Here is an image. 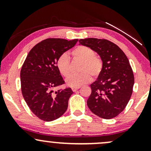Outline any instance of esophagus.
<instances>
[{"mask_svg": "<svg viewBox=\"0 0 151 151\" xmlns=\"http://www.w3.org/2000/svg\"><path fill=\"white\" fill-rule=\"evenodd\" d=\"M79 88H80V87H79V86H78V87H72V91H77V90L79 89Z\"/></svg>", "mask_w": 151, "mask_h": 151, "instance_id": "34e87169", "label": "esophagus"}]
</instances>
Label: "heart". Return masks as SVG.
<instances>
[{
    "label": "heart",
    "instance_id": "heart-1",
    "mask_svg": "<svg viewBox=\"0 0 151 151\" xmlns=\"http://www.w3.org/2000/svg\"><path fill=\"white\" fill-rule=\"evenodd\" d=\"M72 57L74 60L81 61L80 65L81 73L72 74L71 72V65L69 57L63 54L59 58L57 62V67L59 72L64 77H67L66 84L72 87H78L91 81V77H97L101 72L103 62L100 57L95 55L93 50L85 45L77 46L72 50Z\"/></svg>",
    "mask_w": 151,
    "mask_h": 151
}]
</instances>
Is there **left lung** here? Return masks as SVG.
Here are the masks:
<instances>
[{"label": "left lung", "mask_w": 151, "mask_h": 151, "mask_svg": "<svg viewBox=\"0 0 151 151\" xmlns=\"http://www.w3.org/2000/svg\"><path fill=\"white\" fill-rule=\"evenodd\" d=\"M79 42L97 52L103 62L101 72L90 85L88 107L98 116L113 119L124 111L132 95L134 76L129 60L119 46L107 40L86 38Z\"/></svg>", "instance_id": "8db88e82"}]
</instances>
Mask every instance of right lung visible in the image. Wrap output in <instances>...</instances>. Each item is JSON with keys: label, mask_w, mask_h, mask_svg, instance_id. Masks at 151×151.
Segmentation results:
<instances>
[{"label": "right lung", "mask_w": 151, "mask_h": 151, "mask_svg": "<svg viewBox=\"0 0 151 151\" xmlns=\"http://www.w3.org/2000/svg\"><path fill=\"white\" fill-rule=\"evenodd\" d=\"M78 39L48 38L29 52L20 71L21 91L31 111L45 121L58 119L65 114L73 91L70 87L53 92L65 84L57 67L60 56L75 45Z\"/></svg>", "instance_id": "add662e5"}]
</instances>
